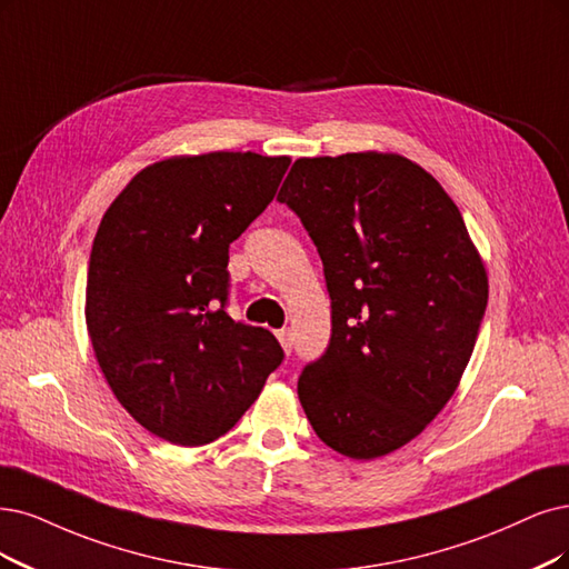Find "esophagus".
<instances>
[{
	"instance_id": "esophagus-1",
	"label": "esophagus",
	"mask_w": 569,
	"mask_h": 569,
	"mask_svg": "<svg viewBox=\"0 0 569 569\" xmlns=\"http://www.w3.org/2000/svg\"><path fill=\"white\" fill-rule=\"evenodd\" d=\"M277 338H279V342H281V347H283V351L286 353H290V349H292V335H290V330H279L277 332Z\"/></svg>"
}]
</instances>
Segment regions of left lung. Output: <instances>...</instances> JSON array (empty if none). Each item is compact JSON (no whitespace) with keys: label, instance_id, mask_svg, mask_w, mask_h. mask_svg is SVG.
I'll return each instance as SVG.
<instances>
[{"label":"left lung","instance_id":"obj_1","mask_svg":"<svg viewBox=\"0 0 569 569\" xmlns=\"http://www.w3.org/2000/svg\"><path fill=\"white\" fill-rule=\"evenodd\" d=\"M277 199L317 246L332 307L330 345L298 380L307 419L351 459L403 448L452 398L488 307L459 208L385 152L302 157Z\"/></svg>","mask_w":569,"mask_h":569}]
</instances>
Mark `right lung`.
Wrapping results in <instances>:
<instances>
[{"mask_svg": "<svg viewBox=\"0 0 569 569\" xmlns=\"http://www.w3.org/2000/svg\"><path fill=\"white\" fill-rule=\"evenodd\" d=\"M288 157L157 161L102 216L87 279L98 366L140 427L206 446L256 403L283 349L227 313L229 243L269 206Z\"/></svg>", "mask_w": 569, "mask_h": 569, "instance_id": "1", "label": "right lung"}]
</instances>
